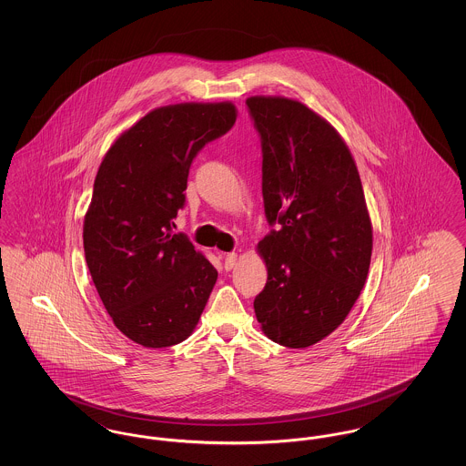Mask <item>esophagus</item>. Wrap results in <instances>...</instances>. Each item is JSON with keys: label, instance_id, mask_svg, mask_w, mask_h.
<instances>
[{"label": "esophagus", "instance_id": "34e87169", "mask_svg": "<svg viewBox=\"0 0 466 466\" xmlns=\"http://www.w3.org/2000/svg\"><path fill=\"white\" fill-rule=\"evenodd\" d=\"M236 262H238V253H227L225 255V260H223V267L227 268V270H230V268H234L236 267Z\"/></svg>", "mask_w": 466, "mask_h": 466}]
</instances>
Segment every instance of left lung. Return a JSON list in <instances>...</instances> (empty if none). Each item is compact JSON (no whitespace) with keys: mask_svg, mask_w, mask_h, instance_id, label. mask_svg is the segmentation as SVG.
Returning a JSON list of instances; mask_svg holds the SVG:
<instances>
[{"mask_svg":"<svg viewBox=\"0 0 466 466\" xmlns=\"http://www.w3.org/2000/svg\"><path fill=\"white\" fill-rule=\"evenodd\" d=\"M262 143L270 232L258 243L267 283L253 308L267 337L300 350L346 319L365 285L372 223L350 148L332 126L289 97L246 99Z\"/></svg>","mask_w":466,"mask_h":466,"instance_id":"obj_1","label":"left lung"}]
</instances>
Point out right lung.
I'll use <instances>...</instances> for the list:
<instances>
[{
	"mask_svg": "<svg viewBox=\"0 0 466 466\" xmlns=\"http://www.w3.org/2000/svg\"><path fill=\"white\" fill-rule=\"evenodd\" d=\"M232 103H181L145 115L103 158L84 220L92 281L115 327L145 348L185 340L218 272L173 228L192 160L228 133Z\"/></svg>",
	"mask_w": 466,
	"mask_h": 466,
	"instance_id": "1",
	"label": "right lung"
}]
</instances>
